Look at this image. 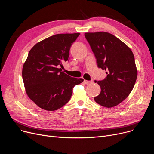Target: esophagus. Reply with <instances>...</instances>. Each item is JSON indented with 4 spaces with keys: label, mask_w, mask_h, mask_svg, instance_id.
I'll use <instances>...</instances> for the list:
<instances>
[{
    "label": "esophagus",
    "mask_w": 154,
    "mask_h": 154,
    "mask_svg": "<svg viewBox=\"0 0 154 154\" xmlns=\"http://www.w3.org/2000/svg\"><path fill=\"white\" fill-rule=\"evenodd\" d=\"M84 83H85V84L88 85V84H90L92 83L93 82H92V81H88V80H84Z\"/></svg>",
    "instance_id": "34e87169"
}]
</instances>
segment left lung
<instances>
[{"instance_id":"left-lung-1","label":"left lung","mask_w":154,"mask_h":154,"mask_svg":"<svg viewBox=\"0 0 154 154\" xmlns=\"http://www.w3.org/2000/svg\"><path fill=\"white\" fill-rule=\"evenodd\" d=\"M85 37L94 52L99 68L106 70V79L97 83L100 94L94 97L100 106L111 108L124 101L134 87L137 70L131 49L108 32H88Z\"/></svg>"}]
</instances>
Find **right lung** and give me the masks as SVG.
<instances>
[{
    "label": "right lung",
    "instance_id": "add662e5",
    "mask_svg": "<svg viewBox=\"0 0 154 154\" xmlns=\"http://www.w3.org/2000/svg\"><path fill=\"white\" fill-rule=\"evenodd\" d=\"M79 35L56 34L38 42L29 51L22 79L29 97L40 108L54 111L62 107L69 101L74 87L84 81L59 68L69 60L70 47Z\"/></svg>",
    "mask_w": 154,
    "mask_h": 154
}]
</instances>
